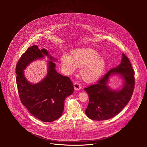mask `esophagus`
I'll use <instances>...</instances> for the list:
<instances>
[{
  "label": "esophagus",
  "instance_id": "1",
  "mask_svg": "<svg viewBox=\"0 0 147 147\" xmlns=\"http://www.w3.org/2000/svg\"><path fill=\"white\" fill-rule=\"evenodd\" d=\"M74 89L76 90H80L82 89V86L79 84H78V83L75 82L74 83Z\"/></svg>",
  "mask_w": 147,
  "mask_h": 147
}]
</instances>
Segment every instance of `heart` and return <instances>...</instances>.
I'll list each match as a JSON object with an SVG mask.
<instances>
[{"instance_id":"b5f03b06","label":"heart","mask_w":147,"mask_h":147,"mask_svg":"<svg viewBox=\"0 0 147 147\" xmlns=\"http://www.w3.org/2000/svg\"><path fill=\"white\" fill-rule=\"evenodd\" d=\"M61 65L63 72L69 75L80 67L79 74L85 82L98 80L105 72L106 63L99 53L90 48H79L71 51L70 55H63Z\"/></svg>"}]
</instances>
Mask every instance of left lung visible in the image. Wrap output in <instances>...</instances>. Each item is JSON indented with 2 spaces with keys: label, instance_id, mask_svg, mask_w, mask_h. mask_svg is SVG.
<instances>
[{
  "label": "left lung",
  "instance_id": "left-lung-1",
  "mask_svg": "<svg viewBox=\"0 0 147 147\" xmlns=\"http://www.w3.org/2000/svg\"><path fill=\"white\" fill-rule=\"evenodd\" d=\"M114 75H119L124 80L119 90H113L108 85L109 78ZM134 85V71L123 53L119 65L110 69L97 84L84 89L89 96L86 115L94 121L107 120L115 117L130 100Z\"/></svg>",
  "mask_w": 147,
  "mask_h": 147
}]
</instances>
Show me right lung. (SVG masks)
I'll return each mask as SVG.
<instances>
[{"instance_id":"add662e5","label":"right lung","mask_w":147,"mask_h":147,"mask_svg":"<svg viewBox=\"0 0 147 147\" xmlns=\"http://www.w3.org/2000/svg\"><path fill=\"white\" fill-rule=\"evenodd\" d=\"M47 56V76L38 84L30 83L23 71L33 61ZM57 59L51 56L46 49L32 46L21 55L16 67V83L22 104L29 113L43 122H50L59 118L63 114L64 100L74 92V85L68 77L58 73L55 69Z\"/></svg>"}]
</instances>
